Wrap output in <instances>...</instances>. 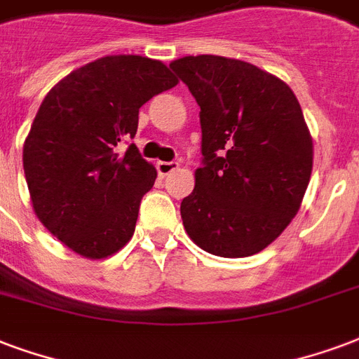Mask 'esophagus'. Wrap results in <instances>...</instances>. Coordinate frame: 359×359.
<instances>
[{
    "instance_id": "obj_1",
    "label": "esophagus",
    "mask_w": 359,
    "mask_h": 359,
    "mask_svg": "<svg viewBox=\"0 0 359 359\" xmlns=\"http://www.w3.org/2000/svg\"><path fill=\"white\" fill-rule=\"evenodd\" d=\"M180 164L176 163V161H170V163H166V161H158L157 163V172H158V176H168L170 172H174V170L177 168Z\"/></svg>"
}]
</instances>
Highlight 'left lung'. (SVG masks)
<instances>
[{
	"label": "left lung",
	"mask_w": 359,
	"mask_h": 359,
	"mask_svg": "<svg viewBox=\"0 0 359 359\" xmlns=\"http://www.w3.org/2000/svg\"><path fill=\"white\" fill-rule=\"evenodd\" d=\"M201 106L202 166L182 201L183 227L204 252L248 257L301 208L312 138L295 94L276 75L225 56L170 64Z\"/></svg>",
	"instance_id": "obj_1"
}]
</instances>
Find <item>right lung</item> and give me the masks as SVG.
<instances>
[{
    "label": "right lung",
    "instance_id": "1",
    "mask_svg": "<svg viewBox=\"0 0 359 359\" xmlns=\"http://www.w3.org/2000/svg\"><path fill=\"white\" fill-rule=\"evenodd\" d=\"M176 85L161 60L104 56L41 102L24 142V174L39 221L75 253L104 259L132 238L157 170L136 145L121 155L118 144L136 136L140 107Z\"/></svg>",
    "mask_w": 359,
    "mask_h": 359
}]
</instances>
